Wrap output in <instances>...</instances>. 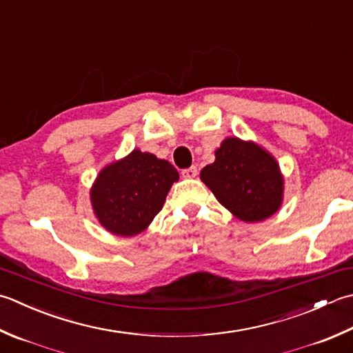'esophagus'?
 I'll list each match as a JSON object with an SVG mask.
<instances>
[{
  "label": "esophagus",
  "mask_w": 353,
  "mask_h": 353,
  "mask_svg": "<svg viewBox=\"0 0 353 353\" xmlns=\"http://www.w3.org/2000/svg\"><path fill=\"white\" fill-rule=\"evenodd\" d=\"M182 176L186 179H192L197 176V168L196 167H190V168H185L182 170Z\"/></svg>",
  "instance_id": "34e87169"
}]
</instances>
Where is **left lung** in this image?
Returning <instances> with one entry per match:
<instances>
[{"instance_id":"left-lung-1","label":"left lung","mask_w":353,"mask_h":353,"mask_svg":"<svg viewBox=\"0 0 353 353\" xmlns=\"http://www.w3.org/2000/svg\"><path fill=\"white\" fill-rule=\"evenodd\" d=\"M200 179L243 222H261L280 208L283 177L275 159L252 142L228 137Z\"/></svg>"}]
</instances>
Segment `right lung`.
<instances>
[{
    "mask_svg": "<svg viewBox=\"0 0 353 353\" xmlns=\"http://www.w3.org/2000/svg\"><path fill=\"white\" fill-rule=\"evenodd\" d=\"M176 181L179 172L170 162L134 150L99 172L92 190L93 210L110 232L134 236L153 222Z\"/></svg>",
    "mask_w": 353,
    "mask_h": 353,
    "instance_id": "right-lung-1",
    "label": "right lung"
}]
</instances>
